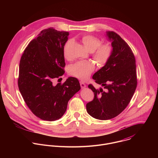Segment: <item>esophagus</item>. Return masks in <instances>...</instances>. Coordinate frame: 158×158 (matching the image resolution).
Segmentation results:
<instances>
[{
    "instance_id": "obj_1",
    "label": "esophagus",
    "mask_w": 158,
    "mask_h": 158,
    "mask_svg": "<svg viewBox=\"0 0 158 158\" xmlns=\"http://www.w3.org/2000/svg\"><path fill=\"white\" fill-rule=\"evenodd\" d=\"M80 85H81V87L82 88V89H84V88H85V87H86V84L84 83V82H80Z\"/></svg>"
}]
</instances>
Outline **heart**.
<instances>
[{
	"instance_id": "1",
	"label": "heart",
	"mask_w": 158,
	"mask_h": 158,
	"mask_svg": "<svg viewBox=\"0 0 158 158\" xmlns=\"http://www.w3.org/2000/svg\"><path fill=\"white\" fill-rule=\"evenodd\" d=\"M82 42L85 48L89 51H93L92 55L95 60L100 64H105L111 55V48L107 44H101L100 40L92 35H85L82 37ZM71 43V40L67 41L64 47V56L67 57V49ZM95 68V64L91 60L79 61L73 65L70 68L71 75L84 80L89 77Z\"/></svg>"
}]
</instances>
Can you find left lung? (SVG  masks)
Returning a JSON list of instances; mask_svg holds the SVG:
<instances>
[{"label":"left lung","instance_id":"8db88e82","mask_svg":"<svg viewBox=\"0 0 158 158\" xmlns=\"http://www.w3.org/2000/svg\"><path fill=\"white\" fill-rule=\"evenodd\" d=\"M112 50L108 61L93 76L104 87L96 89L94 99L86 104L87 113L99 120H108L118 116L132 99L137 86L136 60L128 44L116 32L107 31Z\"/></svg>","mask_w":158,"mask_h":158}]
</instances>
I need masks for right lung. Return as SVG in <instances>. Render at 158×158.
Returning <instances> with one entry per match:
<instances>
[{
  "instance_id": "right-lung-1",
  "label": "right lung",
  "mask_w": 158,
  "mask_h": 158,
  "mask_svg": "<svg viewBox=\"0 0 158 158\" xmlns=\"http://www.w3.org/2000/svg\"><path fill=\"white\" fill-rule=\"evenodd\" d=\"M69 35L51 27L42 31L20 60L19 91L32 113L44 121L60 119L70 99L81 89L79 81L73 77L64 84L52 83L64 74V47Z\"/></svg>"
}]
</instances>
